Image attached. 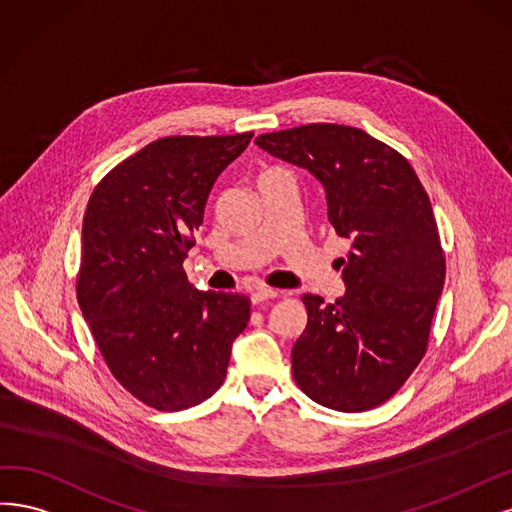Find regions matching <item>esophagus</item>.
Returning <instances> with one entry per match:
<instances>
[{"instance_id": "1", "label": "esophagus", "mask_w": 512, "mask_h": 512, "mask_svg": "<svg viewBox=\"0 0 512 512\" xmlns=\"http://www.w3.org/2000/svg\"><path fill=\"white\" fill-rule=\"evenodd\" d=\"M278 295H280L278 289L261 285V287H255L251 298H253V304H259V302H266V300H274V298H278Z\"/></svg>"}]
</instances>
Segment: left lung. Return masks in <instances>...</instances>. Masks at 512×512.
Here are the masks:
<instances>
[{
	"mask_svg": "<svg viewBox=\"0 0 512 512\" xmlns=\"http://www.w3.org/2000/svg\"><path fill=\"white\" fill-rule=\"evenodd\" d=\"M325 189L327 219L351 240L344 295L304 293L308 323L293 378L321 406L361 412L389 400L421 361L444 285L438 227L421 180L391 146L357 127L310 123L255 138Z\"/></svg>",
	"mask_w": 512,
	"mask_h": 512,
	"instance_id": "left-lung-1",
	"label": "left lung"
}]
</instances>
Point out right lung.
<instances>
[{
  "instance_id": "add662e5",
  "label": "right lung",
  "mask_w": 512,
  "mask_h": 512,
  "mask_svg": "<svg viewBox=\"0 0 512 512\" xmlns=\"http://www.w3.org/2000/svg\"><path fill=\"white\" fill-rule=\"evenodd\" d=\"M251 138L151 142L110 170L87 204L78 304L110 372L146 406L172 412L210 398L249 323L246 295L193 289L183 261L214 183Z\"/></svg>"
}]
</instances>
